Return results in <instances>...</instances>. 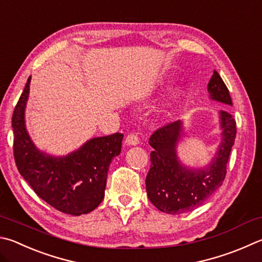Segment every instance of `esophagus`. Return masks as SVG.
I'll use <instances>...</instances> for the list:
<instances>
[{
    "instance_id": "obj_1",
    "label": "esophagus",
    "mask_w": 262,
    "mask_h": 262,
    "mask_svg": "<svg viewBox=\"0 0 262 262\" xmlns=\"http://www.w3.org/2000/svg\"><path fill=\"white\" fill-rule=\"evenodd\" d=\"M139 142H140V140H139V137H137V135L130 133V134L127 135L125 143L127 145H136V144H139Z\"/></svg>"
}]
</instances>
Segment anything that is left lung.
<instances>
[{
    "mask_svg": "<svg viewBox=\"0 0 262 262\" xmlns=\"http://www.w3.org/2000/svg\"><path fill=\"white\" fill-rule=\"evenodd\" d=\"M207 89L213 99L232 105L229 90L216 71ZM220 119L221 143L212 163L204 169H188L178 160L175 147L182 132L180 120L166 123L150 136L149 144L154 151L150 155L151 167L145 184L147 197L159 211L167 214L192 211L222 185L237 129L235 119L229 112L221 111Z\"/></svg>",
    "mask_w": 262,
    "mask_h": 262,
    "instance_id": "1",
    "label": "left lung"
}]
</instances>
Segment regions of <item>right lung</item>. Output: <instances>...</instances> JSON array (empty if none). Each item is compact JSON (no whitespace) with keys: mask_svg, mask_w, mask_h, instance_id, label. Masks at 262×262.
Returning a JSON list of instances; mask_svg holds the SVG:
<instances>
[{"mask_svg":"<svg viewBox=\"0 0 262 262\" xmlns=\"http://www.w3.org/2000/svg\"><path fill=\"white\" fill-rule=\"evenodd\" d=\"M30 82L31 77L12 115L13 157L19 173L57 211L75 216L92 212L103 201L108 166L120 154L123 134L95 137L60 158L43 154L33 144L24 120Z\"/></svg>","mask_w":262,"mask_h":262,"instance_id":"obj_1","label":"right lung"}]
</instances>
